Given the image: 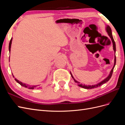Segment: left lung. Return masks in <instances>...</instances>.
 Segmentation results:
<instances>
[{
  "mask_svg": "<svg viewBox=\"0 0 125 125\" xmlns=\"http://www.w3.org/2000/svg\"><path fill=\"white\" fill-rule=\"evenodd\" d=\"M106 32H107V34L108 35H109V36L110 37V38L112 40V42L113 43V50H114V51L115 52V57H114V66H113V68L112 69L111 71H110V73H109V75H108V76L105 79H104L103 80H102V81H101L100 82L96 84H94V85H85L84 84H82V83H80V82L77 81L74 78V77H73V74H72L71 73L70 71V73L71 74V75L72 78H73V80L74 81V82L75 83H77L78 85L80 87H81V88H84V89H93V88H97V87L99 86H101L102 85L104 84V83H106L107 81H109V79H111L112 75V73H113V70H114V67L115 66V65H116V55H115V52H116V44H115V41L114 40V39H113V35H112V30L110 28V26H108V25H106Z\"/></svg>",
  "mask_w": 125,
  "mask_h": 125,
  "instance_id": "1",
  "label": "left lung"
}]
</instances>
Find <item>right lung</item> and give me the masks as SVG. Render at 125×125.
Listing matches in <instances>:
<instances>
[{
	"label": "right lung",
	"mask_w": 125,
	"mask_h": 125,
	"mask_svg": "<svg viewBox=\"0 0 125 125\" xmlns=\"http://www.w3.org/2000/svg\"><path fill=\"white\" fill-rule=\"evenodd\" d=\"M12 38H11L10 41V43H9V52H10V51H11V43H12ZM9 59H10V57H9ZM12 75H13V77L14 78V75H13L12 74ZM14 80H16L19 84H20L21 86H24L25 87V88H28L29 89H39L41 88V86H40V85H30L29 84H25V83H22V82L20 81L19 80H17V79L16 78H14Z\"/></svg>",
	"instance_id": "add662e5"
}]
</instances>
